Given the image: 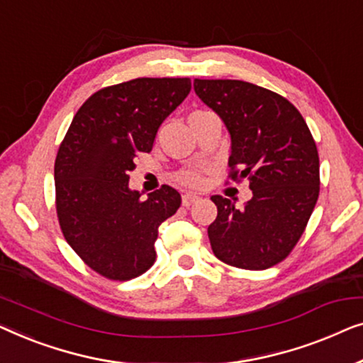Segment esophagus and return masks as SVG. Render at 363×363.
Listing matches in <instances>:
<instances>
[{"mask_svg":"<svg viewBox=\"0 0 363 363\" xmlns=\"http://www.w3.org/2000/svg\"><path fill=\"white\" fill-rule=\"evenodd\" d=\"M199 197L196 196V194H184L182 196V206L184 207H191L194 202H197Z\"/></svg>","mask_w":363,"mask_h":363,"instance_id":"1","label":"esophagus"}]
</instances>
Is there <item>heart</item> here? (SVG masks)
Instances as JSON below:
<instances>
[{
  "label": "heart",
  "instance_id": "1",
  "mask_svg": "<svg viewBox=\"0 0 363 363\" xmlns=\"http://www.w3.org/2000/svg\"><path fill=\"white\" fill-rule=\"evenodd\" d=\"M182 186H199L201 184V174L196 169H184L176 176Z\"/></svg>",
  "mask_w": 363,
  "mask_h": 363
}]
</instances>
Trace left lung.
Segmentation results:
<instances>
[{"mask_svg":"<svg viewBox=\"0 0 363 363\" xmlns=\"http://www.w3.org/2000/svg\"><path fill=\"white\" fill-rule=\"evenodd\" d=\"M194 90L232 136L228 179L248 177L253 197L242 208L212 196V252L242 269L281 263L304 233L319 197V155L298 108L274 91L243 80H194Z\"/></svg>","mask_w":363,"mask_h":363,"instance_id":"left-lung-1","label":"left lung"}]
</instances>
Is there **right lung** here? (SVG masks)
<instances>
[{"instance_id": "obj_1", "label": "right lung", "mask_w": 363, "mask_h": 363, "mask_svg": "<svg viewBox=\"0 0 363 363\" xmlns=\"http://www.w3.org/2000/svg\"><path fill=\"white\" fill-rule=\"evenodd\" d=\"M189 91L187 77L105 86L85 100L60 143L54 164L60 230L100 277L128 281L156 262L157 227L177 212L181 196L161 186L141 199L130 191L128 174Z\"/></svg>"}]
</instances>
